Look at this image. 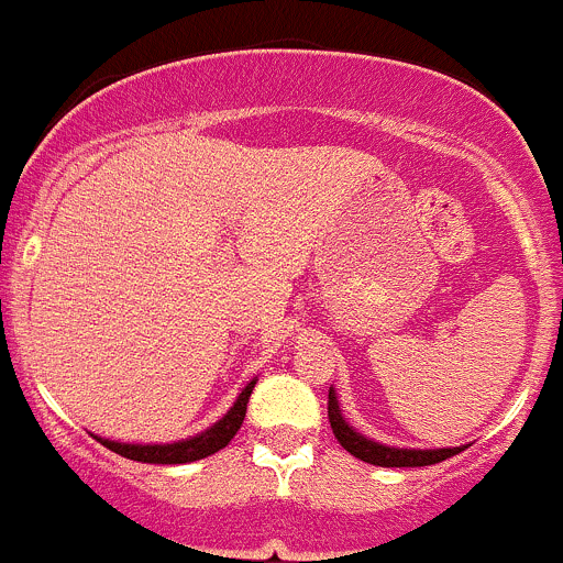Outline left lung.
<instances>
[{
  "label": "left lung",
  "mask_w": 563,
  "mask_h": 563,
  "mask_svg": "<svg viewBox=\"0 0 563 563\" xmlns=\"http://www.w3.org/2000/svg\"><path fill=\"white\" fill-rule=\"evenodd\" d=\"M328 421H331V430L336 435V441L342 443V449H347L353 457L364 460V463L380 465V468H421V465H435L443 463V460L454 457L463 449H391L383 446V443L366 441L364 435L353 430L347 421L339 413L336 394L328 391Z\"/></svg>",
  "instance_id": "left-lung-1"
}]
</instances>
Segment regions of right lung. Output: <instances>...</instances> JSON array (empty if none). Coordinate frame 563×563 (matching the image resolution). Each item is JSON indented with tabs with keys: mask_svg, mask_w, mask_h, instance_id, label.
Listing matches in <instances>:
<instances>
[{
	"mask_svg": "<svg viewBox=\"0 0 563 563\" xmlns=\"http://www.w3.org/2000/svg\"><path fill=\"white\" fill-rule=\"evenodd\" d=\"M252 391H254V380L243 388L238 402L232 405L230 413H227L224 419L216 421V424L210 427V430H205L202 435L188 438V441L164 443V446H131V443H114V441H103V438H98V441L103 443L106 449H111L114 454H120V457L136 460V463H153V465L194 463V460H202V457H210V454H216L219 449H224L232 438H235V432L241 430L243 419H246V405H249V397H252Z\"/></svg>",
	"mask_w": 563,
	"mask_h": 563,
	"instance_id": "1",
	"label": "right lung"
}]
</instances>
